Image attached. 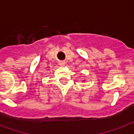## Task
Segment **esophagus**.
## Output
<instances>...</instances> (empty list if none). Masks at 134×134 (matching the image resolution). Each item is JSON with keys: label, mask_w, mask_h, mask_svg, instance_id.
<instances>
[{"label": "esophagus", "mask_w": 134, "mask_h": 134, "mask_svg": "<svg viewBox=\"0 0 134 134\" xmlns=\"http://www.w3.org/2000/svg\"><path fill=\"white\" fill-rule=\"evenodd\" d=\"M58 64L59 65H60V66H64V65H65V62H64V61H60Z\"/></svg>", "instance_id": "34e87169"}]
</instances>
